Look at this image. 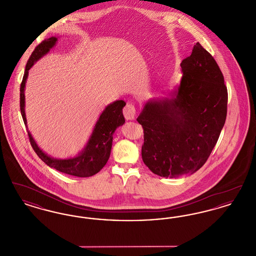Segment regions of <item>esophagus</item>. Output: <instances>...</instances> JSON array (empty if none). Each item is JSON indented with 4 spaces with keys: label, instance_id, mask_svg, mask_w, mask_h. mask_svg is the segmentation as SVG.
Wrapping results in <instances>:
<instances>
[{
    "label": "esophagus",
    "instance_id": "34e87169",
    "mask_svg": "<svg viewBox=\"0 0 256 256\" xmlns=\"http://www.w3.org/2000/svg\"><path fill=\"white\" fill-rule=\"evenodd\" d=\"M124 116L126 120H134L136 115V108L132 104H128L124 108Z\"/></svg>",
    "mask_w": 256,
    "mask_h": 256
}]
</instances>
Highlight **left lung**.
I'll list each match as a JSON object with an SVG mask.
<instances>
[{"mask_svg": "<svg viewBox=\"0 0 256 256\" xmlns=\"http://www.w3.org/2000/svg\"><path fill=\"white\" fill-rule=\"evenodd\" d=\"M176 98L146 102L137 118L142 159L154 174L176 178L200 169L216 145L228 112V88L214 58L198 42L183 60Z\"/></svg>", "mask_w": 256, "mask_h": 256, "instance_id": "obj_1", "label": "left lung"}]
</instances>
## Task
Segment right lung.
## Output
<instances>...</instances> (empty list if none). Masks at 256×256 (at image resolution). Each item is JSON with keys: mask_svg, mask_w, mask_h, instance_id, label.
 Returning <instances> with one entry per match:
<instances>
[{"mask_svg": "<svg viewBox=\"0 0 256 256\" xmlns=\"http://www.w3.org/2000/svg\"><path fill=\"white\" fill-rule=\"evenodd\" d=\"M56 40L58 39L56 37H50L42 41L32 52L30 58L26 62L23 80L20 87V110L24 124H26V120L24 110V90L28 70L36 61L46 54L50 49L54 46ZM124 106L126 102L124 100H116L106 106V108L100 114L86 148L78 156L69 159L52 158L38 148L30 132H28L30 145L39 158L44 161L50 167L61 172L78 178L92 176L104 167L110 158L113 134L118 126H122L124 122L122 115V108Z\"/></svg>", "mask_w": 256, "mask_h": 256, "instance_id": "obj_1", "label": "right lung"}]
</instances>
